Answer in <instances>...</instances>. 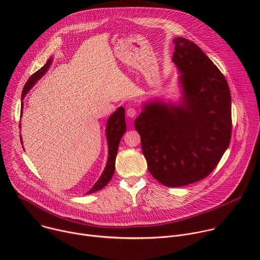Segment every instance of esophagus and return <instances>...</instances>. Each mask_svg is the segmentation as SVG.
Returning <instances> with one entry per match:
<instances>
[{
	"mask_svg": "<svg viewBox=\"0 0 260 260\" xmlns=\"http://www.w3.org/2000/svg\"><path fill=\"white\" fill-rule=\"evenodd\" d=\"M138 114V110L135 107H128L126 110V115L131 118L136 117V115Z\"/></svg>",
	"mask_w": 260,
	"mask_h": 260,
	"instance_id": "obj_1",
	"label": "esophagus"
}]
</instances>
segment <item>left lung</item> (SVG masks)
I'll use <instances>...</instances> for the list:
<instances>
[{"instance_id": "1", "label": "left lung", "mask_w": 260, "mask_h": 260, "mask_svg": "<svg viewBox=\"0 0 260 260\" xmlns=\"http://www.w3.org/2000/svg\"><path fill=\"white\" fill-rule=\"evenodd\" d=\"M173 42L182 96L178 104H144L135 127L150 174L180 187L207 177L229 148L232 96L223 74L197 44L180 37Z\"/></svg>"}]
</instances>
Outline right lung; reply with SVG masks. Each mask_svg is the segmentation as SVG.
Instances as JSON below:
<instances>
[{
    "instance_id": "1",
    "label": "right lung",
    "mask_w": 260,
    "mask_h": 260,
    "mask_svg": "<svg viewBox=\"0 0 260 260\" xmlns=\"http://www.w3.org/2000/svg\"><path fill=\"white\" fill-rule=\"evenodd\" d=\"M52 63V57H50L46 63L36 73H34L32 75L28 78L26 81L22 93H21V101L24 99L26 93L29 91V89L36 84V82L38 81L42 76L45 75V73L48 71ZM21 107L23 108V102L21 103ZM22 115V112L20 113V116ZM20 127V125H19ZM126 131V123H125V110L123 107H119L115 112L111 115L107 121V126H106V135H107V141H108V160L106 164V168L104 172L102 173L101 177L99 180L94 183L93 186L90 188L89 191H87L85 194L93 193L95 191H99L103 189L108 182L112 178L114 171H115V159L118 151V146L119 142L123 136V134ZM20 141L21 136H20Z\"/></svg>"
}]
</instances>
